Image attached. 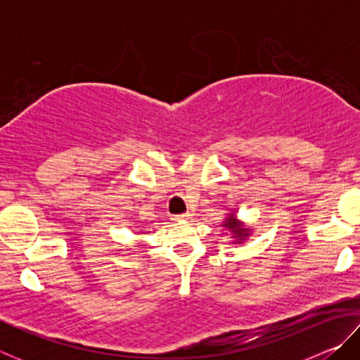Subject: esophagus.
<instances>
[{
	"label": "esophagus",
	"instance_id": "1",
	"mask_svg": "<svg viewBox=\"0 0 360 360\" xmlns=\"http://www.w3.org/2000/svg\"><path fill=\"white\" fill-rule=\"evenodd\" d=\"M191 212H184V214H174L172 219L173 221H186V219H191Z\"/></svg>",
	"mask_w": 360,
	"mask_h": 360
}]
</instances>
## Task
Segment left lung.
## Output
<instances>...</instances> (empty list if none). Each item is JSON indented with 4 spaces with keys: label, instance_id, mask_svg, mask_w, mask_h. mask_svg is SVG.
Masks as SVG:
<instances>
[{
    "label": "left lung",
    "instance_id": "obj_1",
    "mask_svg": "<svg viewBox=\"0 0 360 360\" xmlns=\"http://www.w3.org/2000/svg\"><path fill=\"white\" fill-rule=\"evenodd\" d=\"M225 227H229V229L233 230L235 233H236V236H238V238H241V236H246V235H245L246 230L241 229V225H240L238 222H236V219H235L233 216L227 219V224H225Z\"/></svg>",
    "mask_w": 360,
    "mask_h": 360
}]
</instances>
